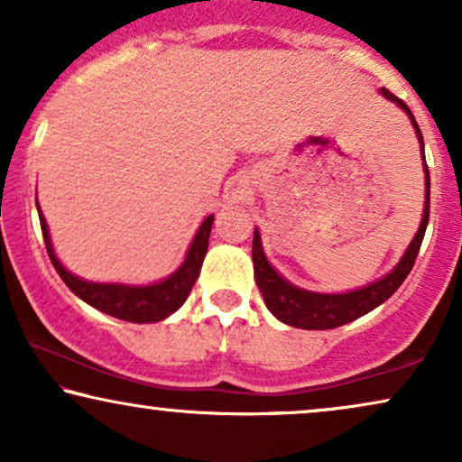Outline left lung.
<instances>
[{
    "instance_id": "obj_1",
    "label": "left lung",
    "mask_w": 462,
    "mask_h": 462,
    "mask_svg": "<svg viewBox=\"0 0 462 462\" xmlns=\"http://www.w3.org/2000/svg\"><path fill=\"white\" fill-rule=\"evenodd\" d=\"M381 94L391 103H395L400 109L410 117V124L414 125L416 138L420 143V157H422V170H425V208H422V218L419 225V231L414 233L412 242L408 244L406 252H403L400 263L383 275L381 280H374L368 286H362L357 290H349V292L338 294H324V292H311V290L299 288L290 283L286 277L277 273V269L267 261L263 250L261 233L254 229V239H252V263H254V277L256 286L261 290L264 305L277 319L292 328H302V330H330V328H338L349 324V321L362 318V315L370 313L372 309L383 305L397 288L402 286L410 271L414 267L416 256H419L422 237H425L427 223H429V195H431V180H429V168L425 162V143H422V134L419 124L408 109V105L393 97L389 90L381 88Z\"/></svg>"
}]
</instances>
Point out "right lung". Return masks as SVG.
Masks as SVG:
<instances>
[{
  "label": "right lung",
  "mask_w": 462,
  "mask_h": 462,
  "mask_svg": "<svg viewBox=\"0 0 462 462\" xmlns=\"http://www.w3.org/2000/svg\"><path fill=\"white\" fill-rule=\"evenodd\" d=\"M37 214H40V225L43 233V242H46V250L50 261H52L56 273L60 280L67 283L75 296L88 305L98 309L111 318L132 321V324H155L179 311L182 302L187 300L189 292H191L195 280L199 277L201 263L208 252V239H210L214 214L204 218L199 225L198 233H195L191 245H189L185 261L174 273H170L163 280L155 283H147V286H134V283H105V282H88L84 277L73 275L71 271L65 269V264L59 261L56 252L52 248V239H50L48 223L43 218L42 208L37 204Z\"/></svg>",
  "instance_id": "obj_1"
}]
</instances>
